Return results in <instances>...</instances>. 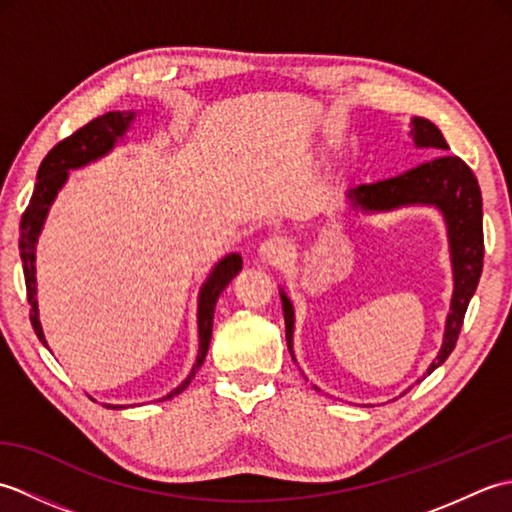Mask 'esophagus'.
<instances>
[{
    "label": "esophagus",
    "instance_id": "esophagus-1",
    "mask_svg": "<svg viewBox=\"0 0 512 512\" xmlns=\"http://www.w3.org/2000/svg\"><path fill=\"white\" fill-rule=\"evenodd\" d=\"M288 257V246L284 239L279 237H268L259 246V259L266 264H281Z\"/></svg>",
    "mask_w": 512,
    "mask_h": 512
}]
</instances>
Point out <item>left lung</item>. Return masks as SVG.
I'll return each instance as SVG.
<instances>
[{
	"instance_id": "1",
	"label": "left lung",
	"mask_w": 512,
	"mask_h": 512,
	"mask_svg": "<svg viewBox=\"0 0 512 512\" xmlns=\"http://www.w3.org/2000/svg\"><path fill=\"white\" fill-rule=\"evenodd\" d=\"M411 125V136L416 147H436L440 151L449 149L440 129L427 121V118H413ZM347 200H350L354 209H361L365 213L391 211L413 204H431L444 215L449 231L455 286L442 350L427 369V374H431L433 369L447 361L455 343H458L466 308H469L473 292L477 284H480L484 266L482 191L475 173L462 158L440 154L422 162L418 167L400 173L396 178H387L374 184H361V187L350 189L347 191ZM281 303H284L286 341L292 354L295 310H292V303L284 290H281ZM292 358H295V354H292Z\"/></svg>"
}]
</instances>
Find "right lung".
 I'll return each mask as SVG.
<instances>
[{
    "mask_svg": "<svg viewBox=\"0 0 512 512\" xmlns=\"http://www.w3.org/2000/svg\"><path fill=\"white\" fill-rule=\"evenodd\" d=\"M134 112H107L99 118H94L88 125L68 138H63L61 143L54 145L48 156L43 158L41 167L37 171V184L35 191H32L30 204L26 206L24 215H21L19 224V255L21 262H24V277H26V292H28V303H30V323L35 328V334L39 341L46 345V336H43L41 323H39V310H37V279H35V244L37 237L43 228V220H46L48 209L52 200L57 198L59 189L63 182L68 180V171L88 165V162L105 156L116 143V138H121L127 127L134 121ZM242 270V257L239 255H226L220 264L213 268V273L206 279V284L200 290V301H198V332H200V352L198 361H195L191 374L180 387L171 391L167 398L178 396L180 391L189 387L195 372H198L200 365L204 363L206 352H209L211 334H213V312L217 297L222 295V290L231 284V279ZM162 398V400H167ZM107 409H123L118 405H105Z\"/></svg>",
    "mask_w": 512,
    "mask_h": 512,
    "instance_id": "add662e5",
    "label": "right lung"
}]
</instances>
